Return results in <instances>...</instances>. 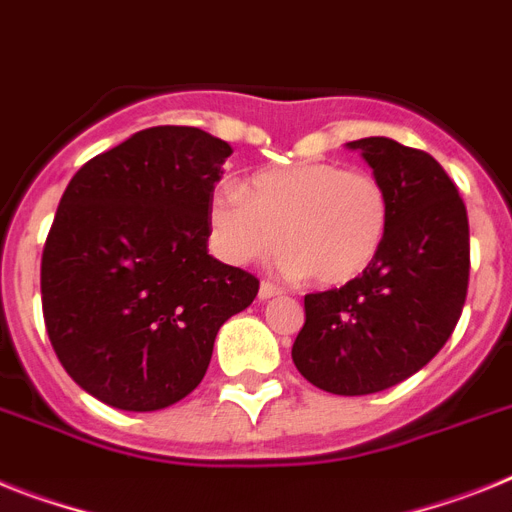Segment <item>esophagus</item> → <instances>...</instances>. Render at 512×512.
Listing matches in <instances>:
<instances>
[{
    "label": "esophagus",
    "instance_id": "obj_1",
    "mask_svg": "<svg viewBox=\"0 0 512 512\" xmlns=\"http://www.w3.org/2000/svg\"><path fill=\"white\" fill-rule=\"evenodd\" d=\"M278 294H281V289H278L276 283H270V281L260 283V299H270V296H278Z\"/></svg>",
    "mask_w": 512,
    "mask_h": 512
}]
</instances>
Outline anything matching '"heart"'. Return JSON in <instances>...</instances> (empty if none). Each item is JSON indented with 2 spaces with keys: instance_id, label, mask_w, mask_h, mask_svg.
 <instances>
[{
  "instance_id": "1",
  "label": "heart",
  "mask_w": 512,
  "mask_h": 512,
  "mask_svg": "<svg viewBox=\"0 0 512 512\" xmlns=\"http://www.w3.org/2000/svg\"><path fill=\"white\" fill-rule=\"evenodd\" d=\"M390 229V192L369 169L299 161L257 171L247 187L218 182L208 197L210 244L226 263H263L289 249L286 270L343 286L375 263Z\"/></svg>"
}]
</instances>
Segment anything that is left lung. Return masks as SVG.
<instances>
[{
	"mask_svg": "<svg viewBox=\"0 0 512 512\" xmlns=\"http://www.w3.org/2000/svg\"><path fill=\"white\" fill-rule=\"evenodd\" d=\"M362 150L390 192L380 255L341 289L304 296L296 369L320 390L369 395L432 362L461 320L468 291V216L445 169L424 150L364 137Z\"/></svg>",
	"mask_w": 512,
	"mask_h": 512,
	"instance_id": "left-lung-1",
	"label": "left lung"
}]
</instances>
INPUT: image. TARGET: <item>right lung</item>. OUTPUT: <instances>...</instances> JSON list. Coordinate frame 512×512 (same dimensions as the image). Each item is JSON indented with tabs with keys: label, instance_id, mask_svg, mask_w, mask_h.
Masks as SVG:
<instances>
[{
	"label": "right lung",
	"instance_id": "1",
	"mask_svg": "<svg viewBox=\"0 0 512 512\" xmlns=\"http://www.w3.org/2000/svg\"><path fill=\"white\" fill-rule=\"evenodd\" d=\"M231 145L150 127L72 176L41 257L49 341L67 375L122 411H158L200 385L223 322L260 281L208 255V197Z\"/></svg>",
	"mask_w": 512,
	"mask_h": 512
}]
</instances>
